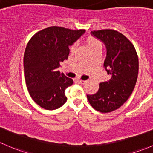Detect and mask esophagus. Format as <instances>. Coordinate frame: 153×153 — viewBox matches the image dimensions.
<instances>
[{
	"instance_id": "34e87169",
	"label": "esophagus",
	"mask_w": 153,
	"mask_h": 153,
	"mask_svg": "<svg viewBox=\"0 0 153 153\" xmlns=\"http://www.w3.org/2000/svg\"><path fill=\"white\" fill-rule=\"evenodd\" d=\"M77 82H78L79 83V84H82V85H84L85 83L86 82V80H82V79H78L77 80Z\"/></svg>"
}]
</instances>
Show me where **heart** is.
Returning <instances> with one entry per match:
<instances>
[{"label": "heart", "mask_w": 153, "mask_h": 153, "mask_svg": "<svg viewBox=\"0 0 153 153\" xmlns=\"http://www.w3.org/2000/svg\"><path fill=\"white\" fill-rule=\"evenodd\" d=\"M88 43L89 45L90 48H94V47L97 46V45H102V43L100 40H98L97 39L94 38V37H90L88 39ZM76 48V44H74L73 45L71 46V51H74L75 49Z\"/></svg>", "instance_id": "heart-1"}]
</instances>
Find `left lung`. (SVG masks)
<instances>
[{
    "instance_id": "obj_1",
    "label": "left lung",
    "mask_w": 153,
    "mask_h": 153,
    "mask_svg": "<svg viewBox=\"0 0 153 153\" xmlns=\"http://www.w3.org/2000/svg\"><path fill=\"white\" fill-rule=\"evenodd\" d=\"M107 48L104 67L111 79L100 83L98 92L87 95L91 106L101 113L120 108L133 93L138 74V58L134 45L120 32L113 29L91 31Z\"/></svg>"
}]
</instances>
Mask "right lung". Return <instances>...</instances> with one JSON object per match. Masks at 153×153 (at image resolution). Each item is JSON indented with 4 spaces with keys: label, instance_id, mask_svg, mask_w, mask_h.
<instances>
[{
    "label": "right lung",
    "instance_id": "add662e5",
    "mask_svg": "<svg viewBox=\"0 0 153 153\" xmlns=\"http://www.w3.org/2000/svg\"><path fill=\"white\" fill-rule=\"evenodd\" d=\"M85 32L51 26L36 33L28 42L23 57L26 87L32 100L44 109H57L67 101L65 91L73 79L58 68L68 57L69 46Z\"/></svg>",
    "mask_w": 153,
    "mask_h": 153
}]
</instances>
